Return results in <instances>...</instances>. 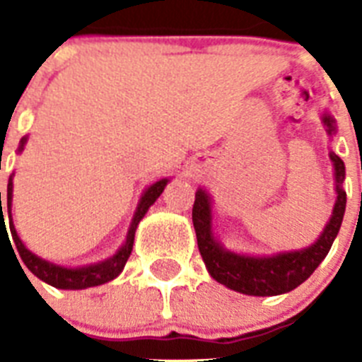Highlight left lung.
<instances>
[{
    "mask_svg": "<svg viewBox=\"0 0 362 362\" xmlns=\"http://www.w3.org/2000/svg\"><path fill=\"white\" fill-rule=\"evenodd\" d=\"M323 124L329 135L337 131V122L331 115H323ZM329 156L334 165V180H337V203L332 209L331 220L327 221L325 229L312 246L295 252H280L276 255L255 257V255H240L226 250L216 240L212 233V206H210L209 193L204 189H197L192 212L193 227L197 233L201 257L216 281L244 295L272 297V295L293 291L304 280H308L312 272L327 257L332 242L340 231L344 212H346V192L342 187L346 167L337 153L331 152Z\"/></svg>",
    "mask_w": 362,
    "mask_h": 362,
    "instance_id": "8db88e82",
    "label": "left lung"
}]
</instances>
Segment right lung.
I'll return each mask as SVG.
<instances>
[{"instance_id":"right-lung-1","label":"right lung","mask_w":362,"mask_h":362,"mask_svg":"<svg viewBox=\"0 0 362 362\" xmlns=\"http://www.w3.org/2000/svg\"><path fill=\"white\" fill-rule=\"evenodd\" d=\"M25 141H28L25 136L20 141L18 152L24 150ZM167 182H169V178H161V180L152 184V186L148 187L146 192L142 193L141 201H139V206H136L135 216H133V221H131L129 231H127L125 244L118 250V252H116V255H112L110 259H105V261H101V263L88 264V267H78V269H67V267H59V264H54L50 263V261H45V259L37 257L35 253H31L30 250L24 246V242L20 240V237L16 235V229H14L13 220H11V204H13V176H11L7 184V201H3V203H5V206H7L8 220H11L8 221V229H11L13 242L16 244V250H18L20 253V259H22L25 267L31 270V274H35L39 280L47 281V284H50L52 287H58V289H86V287H95V286H101V284H107V281L110 280H115L116 276L120 274L122 270H124L125 263H127V259H129L139 221L144 218L148 209L156 203V199L163 193ZM1 229L3 233H7L5 218H3L1 192H0V233Z\"/></svg>"}]
</instances>
